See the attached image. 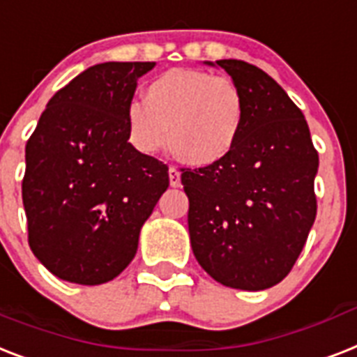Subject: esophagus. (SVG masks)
I'll list each match as a JSON object with an SVG mask.
<instances>
[{
    "mask_svg": "<svg viewBox=\"0 0 357 357\" xmlns=\"http://www.w3.org/2000/svg\"><path fill=\"white\" fill-rule=\"evenodd\" d=\"M169 179L172 187H179L181 185V174H179V170L176 167H170L169 169Z\"/></svg>",
    "mask_w": 357,
    "mask_h": 357,
    "instance_id": "1",
    "label": "esophagus"
}]
</instances>
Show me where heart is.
Returning a JSON list of instances; mask_svg holds the SVG:
<instances>
[{
  "label": "heart",
  "instance_id": "obj_1",
  "mask_svg": "<svg viewBox=\"0 0 357 357\" xmlns=\"http://www.w3.org/2000/svg\"><path fill=\"white\" fill-rule=\"evenodd\" d=\"M130 143L155 153L172 141L179 159L207 167L227 158L244 124V98L224 75L204 69H170L144 89V102L126 112Z\"/></svg>",
  "mask_w": 357,
  "mask_h": 357
}]
</instances>
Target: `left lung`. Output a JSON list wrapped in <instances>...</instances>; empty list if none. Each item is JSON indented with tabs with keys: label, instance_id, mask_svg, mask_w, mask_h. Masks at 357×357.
Masks as SVG:
<instances>
[{
	"label": "left lung",
	"instance_id": "8db88e82",
	"mask_svg": "<svg viewBox=\"0 0 357 357\" xmlns=\"http://www.w3.org/2000/svg\"><path fill=\"white\" fill-rule=\"evenodd\" d=\"M244 98V124L227 158L183 169L188 234L199 266L229 288L279 284L299 259L317 213L319 155L303 112L268 73L216 60Z\"/></svg>",
	"mask_w": 357,
	"mask_h": 357
}]
</instances>
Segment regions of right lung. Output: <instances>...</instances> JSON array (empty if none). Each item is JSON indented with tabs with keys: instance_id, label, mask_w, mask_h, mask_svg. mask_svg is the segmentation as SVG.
<instances>
[{
	"instance_id": "add662e5",
	"label": "right lung",
	"mask_w": 357,
	"mask_h": 357,
	"mask_svg": "<svg viewBox=\"0 0 357 357\" xmlns=\"http://www.w3.org/2000/svg\"><path fill=\"white\" fill-rule=\"evenodd\" d=\"M155 62L91 66L58 89L25 146L29 245L58 279L95 286L137 253L141 227L169 188V167L128 143L137 78Z\"/></svg>"
}]
</instances>
